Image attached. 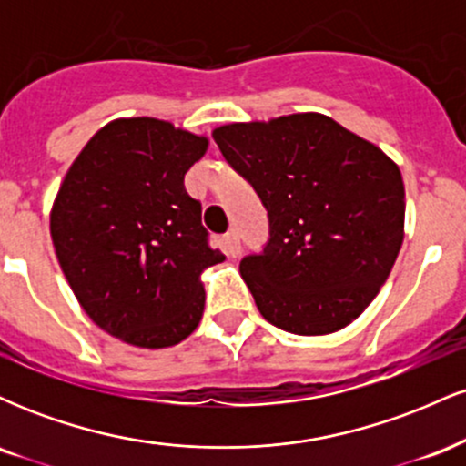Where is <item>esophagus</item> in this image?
<instances>
[{
  "mask_svg": "<svg viewBox=\"0 0 466 466\" xmlns=\"http://www.w3.org/2000/svg\"><path fill=\"white\" fill-rule=\"evenodd\" d=\"M223 249H226L229 258H237L240 254V240L237 232H228L226 237H223Z\"/></svg>",
  "mask_w": 466,
  "mask_h": 466,
  "instance_id": "34e87169",
  "label": "esophagus"
}]
</instances>
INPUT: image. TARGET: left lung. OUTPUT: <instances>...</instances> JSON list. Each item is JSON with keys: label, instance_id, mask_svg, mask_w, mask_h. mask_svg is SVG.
I'll use <instances>...</instances> for the list:
<instances>
[{"label": "left lung", "instance_id": "8db88e82", "mask_svg": "<svg viewBox=\"0 0 466 466\" xmlns=\"http://www.w3.org/2000/svg\"><path fill=\"white\" fill-rule=\"evenodd\" d=\"M212 137L269 212L265 254L240 263L260 315L307 337L355 322L403 245L397 162L315 111L229 122Z\"/></svg>", "mask_w": 466, "mask_h": 466}]
</instances>
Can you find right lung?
I'll return each instance as SVG.
<instances>
[{"mask_svg":"<svg viewBox=\"0 0 466 466\" xmlns=\"http://www.w3.org/2000/svg\"><path fill=\"white\" fill-rule=\"evenodd\" d=\"M206 136L168 120L116 117L67 168L50 210L58 265L94 324L137 349H168L201 322L208 248L184 175Z\"/></svg>","mask_w":466,"mask_h":466,"instance_id":"obj_1","label":"right lung"}]
</instances>
